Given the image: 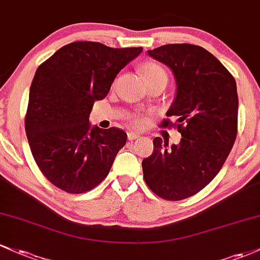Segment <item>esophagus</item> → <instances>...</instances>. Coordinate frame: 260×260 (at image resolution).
Listing matches in <instances>:
<instances>
[{
  "label": "esophagus",
  "instance_id": "1",
  "mask_svg": "<svg viewBox=\"0 0 260 260\" xmlns=\"http://www.w3.org/2000/svg\"><path fill=\"white\" fill-rule=\"evenodd\" d=\"M128 139H129V141H133V139H137V138H139V133H137V132H128Z\"/></svg>",
  "mask_w": 260,
  "mask_h": 260
}]
</instances>
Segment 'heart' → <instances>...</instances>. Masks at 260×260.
Returning <instances> with one entry per match:
<instances>
[{
    "label": "heart",
    "mask_w": 260,
    "mask_h": 260,
    "mask_svg": "<svg viewBox=\"0 0 260 260\" xmlns=\"http://www.w3.org/2000/svg\"><path fill=\"white\" fill-rule=\"evenodd\" d=\"M142 71H143L144 78L147 80V82L159 78H167V74H165L164 69L153 61H148L142 65ZM133 123H135V125H138L139 127V125L144 123V118H139V117L138 118H135L133 119Z\"/></svg>",
    "instance_id": "b5f03b06"
}]
</instances>
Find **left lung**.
I'll list each match as a JSON object with an SVG mask.
<instances>
[{"instance_id":"left-lung-1","label":"left lung","mask_w":260,"mask_h":260,"mask_svg":"<svg viewBox=\"0 0 260 260\" xmlns=\"http://www.w3.org/2000/svg\"><path fill=\"white\" fill-rule=\"evenodd\" d=\"M172 70L176 95L167 116L176 119L182 138L169 145L153 139L154 152L143 159L149 189L165 200L198 193L217 175L235 144L238 119L236 80L210 51L192 44H167L148 50ZM162 125H169L165 119Z\"/></svg>"}]
</instances>
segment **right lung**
<instances>
[{
  "instance_id": "right-lung-1",
  "label": "right lung",
  "mask_w": 260,
  "mask_h": 260,
  "mask_svg": "<svg viewBox=\"0 0 260 260\" xmlns=\"http://www.w3.org/2000/svg\"><path fill=\"white\" fill-rule=\"evenodd\" d=\"M143 48L74 42L39 65L24 127L33 158L51 184L69 193L93 189L110 173L127 135L88 122L93 102L107 96L117 74Z\"/></svg>"
}]
</instances>
